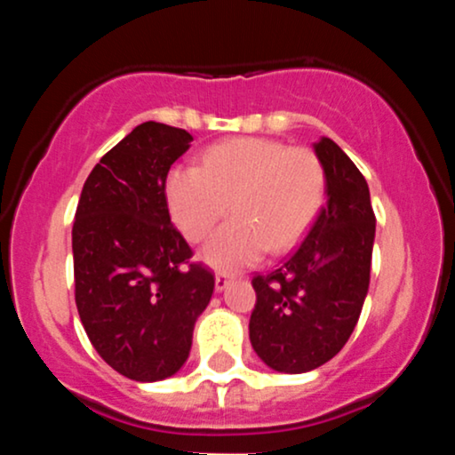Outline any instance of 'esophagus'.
Returning <instances> with one entry per match:
<instances>
[{
  "label": "esophagus",
  "mask_w": 455,
  "mask_h": 455,
  "mask_svg": "<svg viewBox=\"0 0 455 455\" xmlns=\"http://www.w3.org/2000/svg\"><path fill=\"white\" fill-rule=\"evenodd\" d=\"M231 282H233V275L224 274V271H220V274H216V291H218V293H222V291L227 289L228 284H231Z\"/></svg>",
  "instance_id": "34e87169"
}]
</instances>
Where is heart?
Returning <instances> with one entry per match:
<instances>
[{"label":"heart","instance_id":"1","mask_svg":"<svg viewBox=\"0 0 455 455\" xmlns=\"http://www.w3.org/2000/svg\"><path fill=\"white\" fill-rule=\"evenodd\" d=\"M325 169L312 149L242 137L212 145L201 166L177 164L164 181L166 203L186 239L201 242L231 210L235 218L203 248L216 269L284 254L304 239L325 201Z\"/></svg>","mask_w":455,"mask_h":455}]
</instances>
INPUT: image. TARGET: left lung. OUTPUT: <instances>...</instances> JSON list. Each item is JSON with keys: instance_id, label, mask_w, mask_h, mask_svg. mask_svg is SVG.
I'll list each match as a JSON object with an SVG mask.
<instances>
[{"instance_id": "obj_1", "label": "left lung", "mask_w": 455, "mask_h": 455, "mask_svg": "<svg viewBox=\"0 0 455 455\" xmlns=\"http://www.w3.org/2000/svg\"><path fill=\"white\" fill-rule=\"evenodd\" d=\"M327 205L299 248L271 274L254 275L250 342L271 370L301 374L342 351L368 295L374 218L363 175L331 139L315 143Z\"/></svg>"}]
</instances>
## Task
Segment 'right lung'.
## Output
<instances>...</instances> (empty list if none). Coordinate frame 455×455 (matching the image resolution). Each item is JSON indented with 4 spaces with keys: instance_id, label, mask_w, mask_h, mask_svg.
Segmentation results:
<instances>
[{
    "instance_id": "right-lung-1",
    "label": "right lung",
    "mask_w": 455,
    "mask_h": 455,
    "mask_svg": "<svg viewBox=\"0 0 455 455\" xmlns=\"http://www.w3.org/2000/svg\"><path fill=\"white\" fill-rule=\"evenodd\" d=\"M190 132L140 124L93 166L72 224L75 299L98 355L124 377L154 383L186 363L213 274L171 222L164 181Z\"/></svg>"
}]
</instances>
